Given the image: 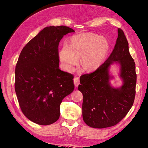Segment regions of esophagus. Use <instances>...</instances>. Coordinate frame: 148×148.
<instances>
[{"label":"esophagus","mask_w":148,"mask_h":148,"mask_svg":"<svg viewBox=\"0 0 148 148\" xmlns=\"http://www.w3.org/2000/svg\"><path fill=\"white\" fill-rule=\"evenodd\" d=\"M74 83L75 87H77L79 84H80V80H79V77H74Z\"/></svg>","instance_id":"esophagus-1"}]
</instances>
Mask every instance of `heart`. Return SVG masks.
<instances>
[{
  "label": "heart",
  "mask_w": 148,
  "mask_h": 148,
  "mask_svg": "<svg viewBox=\"0 0 148 148\" xmlns=\"http://www.w3.org/2000/svg\"><path fill=\"white\" fill-rule=\"evenodd\" d=\"M109 51L107 40L92 33H82L74 36L70 47L64 45L59 58L64 70L71 71L81 58L82 66L88 71H94L101 66Z\"/></svg>",
  "instance_id": "heart-1"
}]
</instances>
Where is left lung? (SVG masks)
Here are the masks:
<instances>
[{
	"label": "left lung",
	"instance_id": "8db88e82",
	"mask_svg": "<svg viewBox=\"0 0 148 148\" xmlns=\"http://www.w3.org/2000/svg\"><path fill=\"white\" fill-rule=\"evenodd\" d=\"M117 32L116 43L108 59L93 73L80 77L78 89L83 95V120L91 127L102 129L114 126L126 116L134 101L135 62L123 30L118 28ZM114 63L120 65L123 84L119 88L110 84L113 77L109 69Z\"/></svg>",
	"mask_w": 148,
	"mask_h": 148
}]
</instances>
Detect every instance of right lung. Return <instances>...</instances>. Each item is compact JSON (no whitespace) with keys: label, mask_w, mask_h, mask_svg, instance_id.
<instances>
[{"label":"right lung","mask_w":148,"mask_h":148,"mask_svg":"<svg viewBox=\"0 0 148 148\" xmlns=\"http://www.w3.org/2000/svg\"><path fill=\"white\" fill-rule=\"evenodd\" d=\"M73 29L64 25L43 29L22 49L16 67L15 90L25 116L40 125L55 123L60 105L73 92V75L59 68L58 46Z\"/></svg>","instance_id":"1"}]
</instances>
